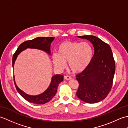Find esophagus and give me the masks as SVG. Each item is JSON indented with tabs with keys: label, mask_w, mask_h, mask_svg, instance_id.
<instances>
[{
	"label": "esophagus",
	"mask_w": 128,
	"mask_h": 128,
	"mask_svg": "<svg viewBox=\"0 0 128 128\" xmlns=\"http://www.w3.org/2000/svg\"><path fill=\"white\" fill-rule=\"evenodd\" d=\"M64 78L66 80H70V79H72V78L70 76H68V75H66V76H64Z\"/></svg>",
	"instance_id": "obj_1"
}]
</instances>
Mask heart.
I'll return each instance as SVG.
<instances>
[{
  "instance_id": "b5f03b06",
  "label": "heart",
  "mask_w": 128,
  "mask_h": 128,
  "mask_svg": "<svg viewBox=\"0 0 128 128\" xmlns=\"http://www.w3.org/2000/svg\"><path fill=\"white\" fill-rule=\"evenodd\" d=\"M93 55V48L88 42H66L59 46L58 53L53 54L52 59L56 68L64 69L68 62L69 68L73 72L80 73L90 64Z\"/></svg>"
}]
</instances>
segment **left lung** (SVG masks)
<instances>
[{
  "mask_svg": "<svg viewBox=\"0 0 128 128\" xmlns=\"http://www.w3.org/2000/svg\"><path fill=\"white\" fill-rule=\"evenodd\" d=\"M78 37L88 40L94 46V52L88 66L76 75L79 84L76 95L86 103L99 102L107 96L112 86L116 65L112 50L96 36L86 35Z\"/></svg>",
  "mask_w": 128,
  "mask_h": 128,
  "instance_id": "left-lung-1",
  "label": "left lung"
}]
</instances>
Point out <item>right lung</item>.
<instances>
[{
	"instance_id": "right-lung-1",
	"label": "right lung",
	"mask_w": 128,
	"mask_h": 128,
	"mask_svg": "<svg viewBox=\"0 0 128 128\" xmlns=\"http://www.w3.org/2000/svg\"><path fill=\"white\" fill-rule=\"evenodd\" d=\"M54 37H37L34 40H27L23 42L18 46L17 50L12 56V68L14 69L15 60L18 54L28 48L37 49L45 52L48 55H50V45L53 41ZM63 75L56 74L52 77L50 86L43 93L37 95H30L26 94L25 92L18 88L14 76L15 85L18 92L28 102L37 104H42L47 103L55 96L57 92L59 84L63 81Z\"/></svg>"
}]
</instances>
